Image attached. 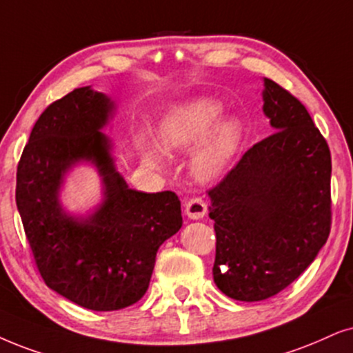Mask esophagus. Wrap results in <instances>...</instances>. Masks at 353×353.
<instances>
[{"label": "esophagus", "mask_w": 353, "mask_h": 353, "mask_svg": "<svg viewBox=\"0 0 353 353\" xmlns=\"http://www.w3.org/2000/svg\"><path fill=\"white\" fill-rule=\"evenodd\" d=\"M207 213V203L202 199H190L185 202V215L190 220H200Z\"/></svg>", "instance_id": "esophagus-1"}]
</instances>
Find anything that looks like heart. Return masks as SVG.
<instances>
[{"mask_svg": "<svg viewBox=\"0 0 353 353\" xmlns=\"http://www.w3.org/2000/svg\"><path fill=\"white\" fill-rule=\"evenodd\" d=\"M223 105L215 99H199L177 107L159 123L158 145L164 153H181L202 146L192 156V174L200 182H213L228 171L244 141L238 119H223ZM143 161L151 169L161 168V158L141 143Z\"/></svg>", "mask_w": 353, "mask_h": 353, "instance_id": "heart-1", "label": "heart"}]
</instances>
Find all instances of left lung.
<instances>
[{"label": "left lung", "instance_id": "8db88e82", "mask_svg": "<svg viewBox=\"0 0 353 353\" xmlns=\"http://www.w3.org/2000/svg\"><path fill=\"white\" fill-rule=\"evenodd\" d=\"M275 133L244 153L215 189L213 280L226 296L262 301L296 280L331 231V151L306 107L264 78Z\"/></svg>", "mask_w": 353, "mask_h": 353}]
</instances>
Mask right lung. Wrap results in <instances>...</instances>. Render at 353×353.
<instances>
[{
    "label": "right lung",
    "mask_w": 353,
    "mask_h": 353,
    "mask_svg": "<svg viewBox=\"0 0 353 353\" xmlns=\"http://www.w3.org/2000/svg\"><path fill=\"white\" fill-rule=\"evenodd\" d=\"M115 101L91 86L47 107L17 166L16 205L47 287L92 311L133 305L148 290L156 252L182 226L174 192L133 190L117 171L114 143L102 130ZM91 163L103 185L101 204L70 214L59 194L65 176Z\"/></svg>",
    "instance_id": "right-lung-1"
}]
</instances>
